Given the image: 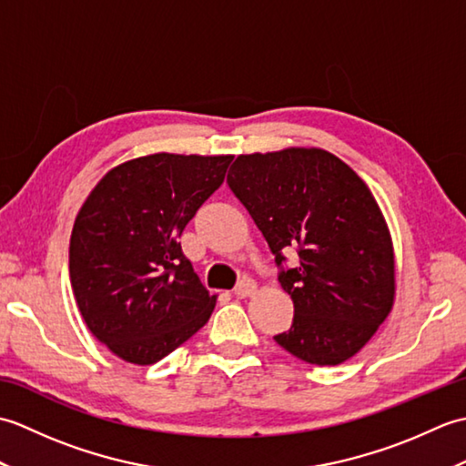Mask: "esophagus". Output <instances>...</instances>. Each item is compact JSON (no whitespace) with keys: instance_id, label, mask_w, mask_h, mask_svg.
Returning a JSON list of instances; mask_svg holds the SVG:
<instances>
[{"instance_id":"obj_1","label":"esophagus","mask_w":466,"mask_h":466,"mask_svg":"<svg viewBox=\"0 0 466 466\" xmlns=\"http://www.w3.org/2000/svg\"><path fill=\"white\" fill-rule=\"evenodd\" d=\"M254 292H256V282L252 279H242L238 286L234 289L236 299H248V296H252Z\"/></svg>"}]
</instances>
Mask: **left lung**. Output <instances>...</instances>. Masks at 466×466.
Listing matches in <instances>:
<instances>
[{
    "label": "left lung",
    "instance_id": "left-lung-1",
    "mask_svg": "<svg viewBox=\"0 0 466 466\" xmlns=\"http://www.w3.org/2000/svg\"><path fill=\"white\" fill-rule=\"evenodd\" d=\"M250 212L294 302L274 340L309 364L359 352L389 316L394 254L379 204L354 170L319 147L238 156L226 177ZM296 249L294 269L284 251Z\"/></svg>",
    "mask_w": 466,
    "mask_h": 466
}]
</instances>
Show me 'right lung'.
Returning <instances> with one entry per match:
<instances>
[{"mask_svg":"<svg viewBox=\"0 0 466 466\" xmlns=\"http://www.w3.org/2000/svg\"><path fill=\"white\" fill-rule=\"evenodd\" d=\"M230 162L136 157L107 172L84 202L69 240V280L87 329L122 360H162L210 319L216 296L177 238Z\"/></svg>","mask_w":466,"mask_h":466,"instance_id":"right-lung-1","label":"right lung"}]
</instances>
